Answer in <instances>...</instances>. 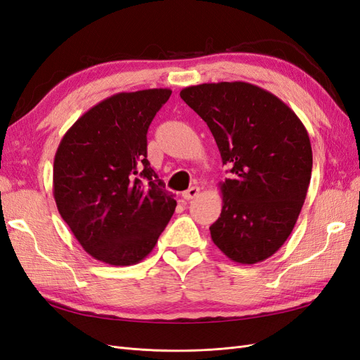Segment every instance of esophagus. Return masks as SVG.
<instances>
[{
    "label": "esophagus",
    "instance_id": "34e87169",
    "mask_svg": "<svg viewBox=\"0 0 360 360\" xmlns=\"http://www.w3.org/2000/svg\"><path fill=\"white\" fill-rule=\"evenodd\" d=\"M198 193H200V188L193 186V188H189L188 191H184V192H183V198L186 200V201H189V200L197 198V197H198Z\"/></svg>",
    "mask_w": 360,
    "mask_h": 360
}]
</instances>
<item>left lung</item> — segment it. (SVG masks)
<instances>
[{
    "label": "left lung",
    "instance_id": "left-lung-1",
    "mask_svg": "<svg viewBox=\"0 0 360 360\" xmlns=\"http://www.w3.org/2000/svg\"><path fill=\"white\" fill-rule=\"evenodd\" d=\"M180 97L209 126L231 177L221 183L213 243L236 263L255 264L285 243L307 198L312 148L291 108L257 85L186 86Z\"/></svg>",
    "mask_w": 360,
    "mask_h": 360
}]
</instances>
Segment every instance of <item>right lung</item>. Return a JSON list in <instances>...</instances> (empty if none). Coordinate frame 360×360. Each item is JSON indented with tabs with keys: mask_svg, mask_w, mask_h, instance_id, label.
<instances>
[{
	"mask_svg": "<svg viewBox=\"0 0 360 360\" xmlns=\"http://www.w3.org/2000/svg\"><path fill=\"white\" fill-rule=\"evenodd\" d=\"M171 90L118 93L76 120L53 159V198L73 236L111 266L144 259L176 210L147 160V132Z\"/></svg>",
	"mask_w": 360,
	"mask_h": 360,
	"instance_id": "1",
	"label": "right lung"
}]
</instances>
